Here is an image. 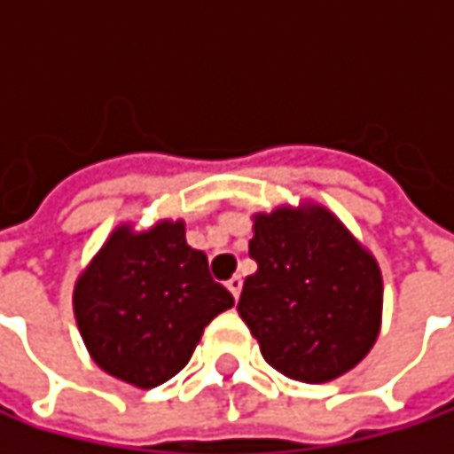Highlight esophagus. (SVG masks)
<instances>
[{"label": "esophagus", "mask_w": 454, "mask_h": 454, "mask_svg": "<svg viewBox=\"0 0 454 454\" xmlns=\"http://www.w3.org/2000/svg\"><path fill=\"white\" fill-rule=\"evenodd\" d=\"M226 286H228V292L233 294V300H239V294H241V286H244V278H241V276H233V278H228Z\"/></svg>", "instance_id": "esophagus-1"}]
</instances>
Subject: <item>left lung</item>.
<instances>
[{
	"label": "left lung",
	"mask_w": 454,
	"mask_h": 454,
	"mask_svg": "<svg viewBox=\"0 0 454 454\" xmlns=\"http://www.w3.org/2000/svg\"><path fill=\"white\" fill-rule=\"evenodd\" d=\"M239 316L268 365L302 384L349 373L376 344L384 278L376 257L328 207L302 202L252 215Z\"/></svg>",
	"instance_id": "left-lung-1"
}]
</instances>
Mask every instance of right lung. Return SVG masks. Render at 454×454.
I'll list each match as a JSON object with an SVG mask.
<instances>
[{
    "instance_id": "right-lung-1",
    "label": "right lung",
    "mask_w": 454,
    "mask_h": 454,
    "mask_svg": "<svg viewBox=\"0 0 454 454\" xmlns=\"http://www.w3.org/2000/svg\"><path fill=\"white\" fill-rule=\"evenodd\" d=\"M233 308L186 244L184 221L137 228L121 223L73 286V316L91 360L110 376L152 389L173 379L200 344L205 325Z\"/></svg>"
}]
</instances>
